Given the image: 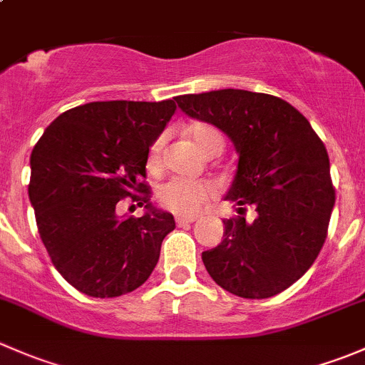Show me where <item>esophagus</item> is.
Listing matches in <instances>:
<instances>
[{"label": "esophagus", "mask_w": 365, "mask_h": 365, "mask_svg": "<svg viewBox=\"0 0 365 365\" xmlns=\"http://www.w3.org/2000/svg\"><path fill=\"white\" fill-rule=\"evenodd\" d=\"M196 220L194 215H185V217H176V226H187V224H192Z\"/></svg>", "instance_id": "obj_1"}]
</instances>
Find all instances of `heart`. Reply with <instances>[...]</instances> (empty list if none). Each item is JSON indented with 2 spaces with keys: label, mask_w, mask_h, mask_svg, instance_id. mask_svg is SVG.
<instances>
[{
  "label": "heart",
  "mask_w": 365,
  "mask_h": 365,
  "mask_svg": "<svg viewBox=\"0 0 365 365\" xmlns=\"http://www.w3.org/2000/svg\"><path fill=\"white\" fill-rule=\"evenodd\" d=\"M189 135L197 146V150L210 155L212 152H220L224 148V135L217 127L210 123H194L189 127ZM168 134L157 135L148 148L146 155V169L150 173H159L162 168ZM215 185L208 182H187V180L173 178L162 183L157 190L159 205L168 212L176 215H196L203 206L215 197Z\"/></svg>",
  "instance_id": "1"
}]
</instances>
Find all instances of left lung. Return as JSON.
Wrapping results in <instances>:
<instances>
[{"mask_svg": "<svg viewBox=\"0 0 365 365\" xmlns=\"http://www.w3.org/2000/svg\"><path fill=\"white\" fill-rule=\"evenodd\" d=\"M178 108L226 132L240 159L224 240L203 252L210 277L242 298H270L311 268L336 203L325 145L289 102L247 90L180 95ZM257 217L245 220L247 208Z\"/></svg>", "mask_w": 365, "mask_h": 365, "instance_id": "1", "label": "left lung"}]
</instances>
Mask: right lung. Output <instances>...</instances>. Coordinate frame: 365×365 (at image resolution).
<instances>
[{
	"instance_id": "1",
	"label": "right lung",
	"mask_w": 365,
	"mask_h": 365,
	"mask_svg": "<svg viewBox=\"0 0 365 365\" xmlns=\"http://www.w3.org/2000/svg\"><path fill=\"white\" fill-rule=\"evenodd\" d=\"M175 101L90 102L61 113L31 152L28 194L51 263L77 292L113 298L145 284L171 213L150 203L146 155ZM130 197L149 212L118 217Z\"/></svg>"
}]
</instances>
